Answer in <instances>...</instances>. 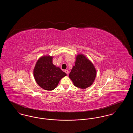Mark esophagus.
I'll use <instances>...</instances> for the list:
<instances>
[{"mask_svg":"<svg viewBox=\"0 0 133 133\" xmlns=\"http://www.w3.org/2000/svg\"><path fill=\"white\" fill-rule=\"evenodd\" d=\"M64 72L67 74H69V71L68 70H64Z\"/></svg>","mask_w":133,"mask_h":133,"instance_id":"1","label":"esophagus"}]
</instances>
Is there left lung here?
I'll use <instances>...</instances> for the list:
<instances>
[{"instance_id":"obj_1","label":"left lung","mask_w":133,"mask_h":133,"mask_svg":"<svg viewBox=\"0 0 133 133\" xmlns=\"http://www.w3.org/2000/svg\"><path fill=\"white\" fill-rule=\"evenodd\" d=\"M96 75L93 64L83 55H77L75 66L69 75L74 85L79 88H87L93 84Z\"/></svg>"}]
</instances>
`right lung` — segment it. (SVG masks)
Returning a JSON list of instances; mask_svg holds the SVG:
<instances>
[{
    "label": "right lung",
    "mask_w": 133,
    "mask_h": 133,
    "mask_svg": "<svg viewBox=\"0 0 133 133\" xmlns=\"http://www.w3.org/2000/svg\"><path fill=\"white\" fill-rule=\"evenodd\" d=\"M36 82L46 90L51 91L55 88L60 79L66 74L52 63V57L40 58L36 64L33 72Z\"/></svg>",
    "instance_id": "add662e5"
}]
</instances>
